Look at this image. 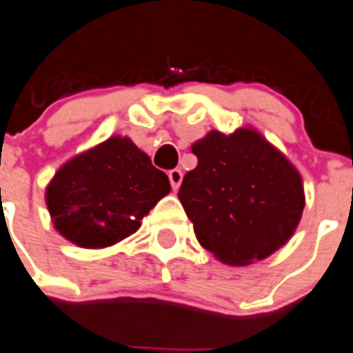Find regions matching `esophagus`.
Listing matches in <instances>:
<instances>
[{
  "mask_svg": "<svg viewBox=\"0 0 353 353\" xmlns=\"http://www.w3.org/2000/svg\"><path fill=\"white\" fill-rule=\"evenodd\" d=\"M168 179H170L172 188H174V190H177L183 181V172L179 170V168H174V170L168 172Z\"/></svg>",
  "mask_w": 353,
  "mask_h": 353,
  "instance_id": "1",
  "label": "esophagus"
}]
</instances>
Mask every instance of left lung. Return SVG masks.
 <instances>
[{
	"label": "left lung",
	"instance_id": "8db88e82",
	"mask_svg": "<svg viewBox=\"0 0 353 353\" xmlns=\"http://www.w3.org/2000/svg\"><path fill=\"white\" fill-rule=\"evenodd\" d=\"M179 201L204 250L230 265H248L282 248L305 206L301 177L282 152L251 129L212 131L192 145Z\"/></svg>",
	"mask_w": 353,
	"mask_h": 353
}]
</instances>
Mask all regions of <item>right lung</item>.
Masks as SVG:
<instances>
[{
	"label": "right lung",
	"mask_w": 353,
	"mask_h": 353,
	"mask_svg": "<svg viewBox=\"0 0 353 353\" xmlns=\"http://www.w3.org/2000/svg\"><path fill=\"white\" fill-rule=\"evenodd\" d=\"M168 192L167 174L129 138L114 136L68 161L46 188V204L68 241L105 248L132 235Z\"/></svg>",
	"instance_id": "obj_1"
}]
</instances>
